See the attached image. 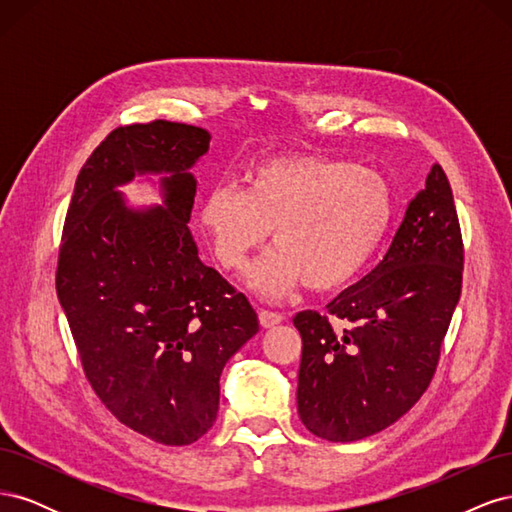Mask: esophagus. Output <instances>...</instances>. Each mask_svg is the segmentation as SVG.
Returning a JSON list of instances; mask_svg holds the SVG:
<instances>
[{"mask_svg":"<svg viewBox=\"0 0 512 512\" xmlns=\"http://www.w3.org/2000/svg\"><path fill=\"white\" fill-rule=\"evenodd\" d=\"M258 318H260V324L265 329H271L275 327V324H280L284 320V314L280 312H271V309H260L258 312Z\"/></svg>","mask_w":512,"mask_h":512,"instance_id":"esophagus-1","label":"esophagus"}]
</instances>
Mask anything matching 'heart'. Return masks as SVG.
I'll return each instance as SVG.
<instances>
[{"mask_svg":"<svg viewBox=\"0 0 512 512\" xmlns=\"http://www.w3.org/2000/svg\"><path fill=\"white\" fill-rule=\"evenodd\" d=\"M393 215V194L374 168L309 153L260 160L245 190L218 183L205 194L198 222L215 260L228 271L247 265L271 230L277 250L250 282L271 299L299 284H346L374 256Z\"/></svg>","mask_w":512,"mask_h":512,"instance_id":"b5f03b06","label":"heart"}]
</instances>
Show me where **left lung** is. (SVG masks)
Segmentation results:
<instances>
[{"label":"left lung","mask_w":512,"mask_h":512,"mask_svg":"<svg viewBox=\"0 0 512 512\" xmlns=\"http://www.w3.org/2000/svg\"><path fill=\"white\" fill-rule=\"evenodd\" d=\"M463 239L440 164L406 209L384 258L327 312L292 318L303 339L297 406L329 442H354L404 416L436 374L459 303Z\"/></svg>","instance_id":"1"}]
</instances>
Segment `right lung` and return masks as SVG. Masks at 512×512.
<instances>
[{
	"label": "right lung",
	"mask_w": 512,
	"mask_h": 512,
	"mask_svg": "<svg viewBox=\"0 0 512 512\" xmlns=\"http://www.w3.org/2000/svg\"><path fill=\"white\" fill-rule=\"evenodd\" d=\"M203 128L156 119L115 128L76 177L57 258L64 307L91 389L119 423L185 446L211 429L226 361L258 333L243 292L198 258L188 228ZM168 172L167 207L132 212L117 184Z\"/></svg>",
	"instance_id": "1"
}]
</instances>
